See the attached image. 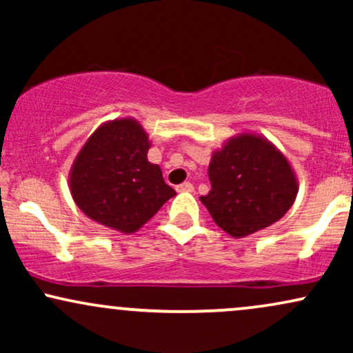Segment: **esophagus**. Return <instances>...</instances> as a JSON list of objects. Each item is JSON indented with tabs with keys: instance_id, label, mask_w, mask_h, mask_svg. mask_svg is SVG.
<instances>
[{
	"instance_id": "1",
	"label": "esophagus",
	"mask_w": 353,
	"mask_h": 353,
	"mask_svg": "<svg viewBox=\"0 0 353 353\" xmlns=\"http://www.w3.org/2000/svg\"><path fill=\"white\" fill-rule=\"evenodd\" d=\"M176 190H177V192H192L194 185L190 184V182H182V184L177 185Z\"/></svg>"
}]
</instances>
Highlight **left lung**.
<instances>
[{
  "label": "left lung",
  "instance_id": "1",
  "mask_svg": "<svg viewBox=\"0 0 353 353\" xmlns=\"http://www.w3.org/2000/svg\"><path fill=\"white\" fill-rule=\"evenodd\" d=\"M210 190L201 196L214 222L242 239L287 214L299 192L289 159L269 139L239 132L216 149L209 163Z\"/></svg>",
  "mask_w": 353,
  "mask_h": 353
}]
</instances>
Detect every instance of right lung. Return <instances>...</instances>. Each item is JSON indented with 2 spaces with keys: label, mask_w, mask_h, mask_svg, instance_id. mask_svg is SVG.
<instances>
[{
  "label": "right lung",
  "mask_w": 353,
  "mask_h": 353,
  "mask_svg": "<svg viewBox=\"0 0 353 353\" xmlns=\"http://www.w3.org/2000/svg\"><path fill=\"white\" fill-rule=\"evenodd\" d=\"M149 134L134 117L106 121L88 137L70 169V190L89 219L123 234L137 232L176 190L148 161Z\"/></svg>",
  "instance_id": "1"
}]
</instances>
